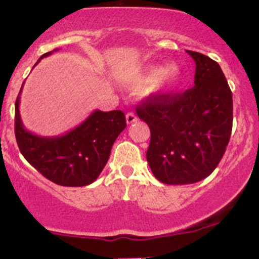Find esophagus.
Listing matches in <instances>:
<instances>
[{
  "label": "esophagus",
  "mask_w": 259,
  "mask_h": 259,
  "mask_svg": "<svg viewBox=\"0 0 259 259\" xmlns=\"http://www.w3.org/2000/svg\"><path fill=\"white\" fill-rule=\"evenodd\" d=\"M138 120L137 115H135L134 113H127L126 114V122L127 124H133V122H135Z\"/></svg>",
  "instance_id": "obj_1"
}]
</instances>
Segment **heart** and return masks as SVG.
Returning a JSON list of instances; mask_svg holds the SVG:
<instances>
[{"mask_svg": "<svg viewBox=\"0 0 259 259\" xmlns=\"http://www.w3.org/2000/svg\"><path fill=\"white\" fill-rule=\"evenodd\" d=\"M181 77V70L176 64L168 67L149 65L135 77L134 83L141 88H150L154 92L165 91L178 83Z\"/></svg>", "mask_w": 259, "mask_h": 259, "instance_id": "heart-1", "label": "heart"}]
</instances>
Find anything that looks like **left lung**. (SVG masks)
Instances as JSON below:
<instances>
[{"label": "left lung", "mask_w": 259, "mask_h": 259, "mask_svg": "<svg viewBox=\"0 0 259 259\" xmlns=\"http://www.w3.org/2000/svg\"><path fill=\"white\" fill-rule=\"evenodd\" d=\"M196 63L195 85L184 93L155 94L137 107L150 127L146 160L162 184L187 185L213 172L230 141L232 92L221 67L187 51Z\"/></svg>", "instance_id": "obj_1"}]
</instances>
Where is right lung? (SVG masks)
<instances>
[{"instance_id":"add662e5","label":"right lung","mask_w":259,"mask_h":259,"mask_svg":"<svg viewBox=\"0 0 259 259\" xmlns=\"http://www.w3.org/2000/svg\"><path fill=\"white\" fill-rule=\"evenodd\" d=\"M56 51L43 54L34 65ZM22 88L15 104V134L24 159L46 179L61 186L79 187L94 182L108 162L114 141L126 126L124 113L94 110L64 135L38 137L26 130L21 120Z\"/></svg>"}]
</instances>
